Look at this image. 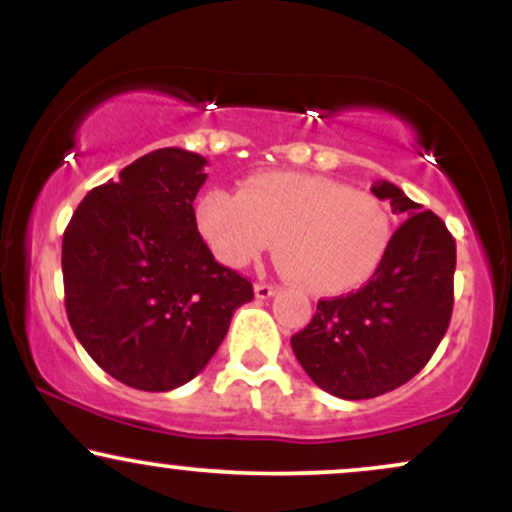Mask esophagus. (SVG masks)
Masks as SVG:
<instances>
[{
    "instance_id": "34e87169",
    "label": "esophagus",
    "mask_w": 512,
    "mask_h": 512,
    "mask_svg": "<svg viewBox=\"0 0 512 512\" xmlns=\"http://www.w3.org/2000/svg\"><path fill=\"white\" fill-rule=\"evenodd\" d=\"M276 291H279V289H276V286H272V284H255V298H260V301H267V298H272Z\"/></svg>"
}]
</instances>
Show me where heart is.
I'll return each mask as SVG.
<instances>
[{
	"label": "heart",
	"mask_w": 512,
	"mask_h": 512,
	"mask_svg": "<svg viewBox=\"0 0 512 512\" xmlns=\"http://www.w3.org/2000/svg\"><path fill=\"white\" fill-rule=\"evenodd\" d=\"M199 236L226 267H248L272 245L281 267L313 293H344L378 272L392 240V216L373 192L325 175L269 170L238 185V195L202 192Z\"/></svg>",
	"instance_id": "1"
}]
</instances>
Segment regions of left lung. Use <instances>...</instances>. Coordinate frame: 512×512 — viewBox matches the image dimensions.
<instances>
[{"instance_id": "obj_1", "label": "left lung", "mask_w": 512, "mask_h": 512, "mask_svg": "<svg viewBox=\"0 0 512 512\" xmlns=\"http://www.w3.org/2000/svg\"><path fill=\"white\" fill-rule=\"evenodd\" d=\"M404 223L378 272L356 293L317 303L291 349L317 387L370 399L409 383L445 337L452 315L455 238L433 211L387 180L370 187Z\"/></svg>"}]
</instances>
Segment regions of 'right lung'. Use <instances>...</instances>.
<instances>
[{
	"label": "right lung",
	"instance_id": "add662e5",
	"mask_svg": "<svg viewBox=\"0 0 512 512\" xmlns=\"http://www.w3.org/2000/svg\"><path fill=\"white\" fill-rule=\"evenodd\" d=\"M207 158L156 149L93 187L62 238L69 325L105 373L134 390L190 383L252 301L248 279L214 260L195 223Z\"/></svg>",
	"mask_w": 512,
	"mask_h": 512
}]
</instances>
